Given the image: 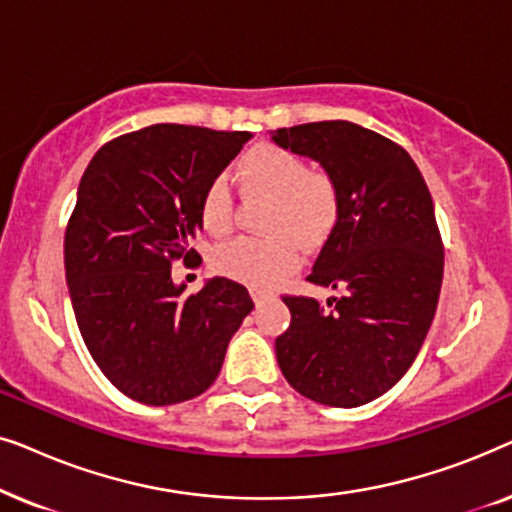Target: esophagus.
Instances as JSON below:
<instances>
[{"label":"esophagus","mask_w":512,"mask_h":512,"mask_svg":"<svg viewBox=\"0 0 512 512\" xmlns=\"http://www.w3.org/2000/svg\"><path fill=\"white\" fill-rule=\"evenodd\" d=\"M275 296L272 291H265V289H258V286H251V298L256 300V303H263V300H268Z\"/></svg>","instance_id":"34e87169"}]
</instances>
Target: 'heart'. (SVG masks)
Returning a JSON list of instances; mask_svg holds the SVG:
<instances>
[{
	"instance_id": "obj_1",
	"label": "heart",
	"mask_w": 512,
	"mask_h": 512,
	"mask_svg": "<svg viewBox=\"0 0 512 512\" xmlns=\"http://www.w3.org/2000/svg\"><path fill=\"white\" fill-rule=\"evenodd\" d=\"M244 193L270 198L263 230L268 237H240L214 251L212 265L223 277L268 289L298 268V244L319 249L335 230L340 191L328 172L310 170L305 158L282 146L261 144L237 163ZM200 223L209 235L233 228V195L226 179H212L200 198Z\"/></svg>"
}]
</instances>
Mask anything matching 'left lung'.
<instances>
[{
  "instance_id": "8db88e82",
  "label": "left lung",
  "mask_w": 512,
  "mask_h": 512,
  "mask_svg": "<svg viewBox=\"0 0 512 512\" xmlns=\"http://www.w3.org/2000/svg\"><path fill=\"white\" fill-rule=\"evenodd\" d=\"M270 135L338 184V223L307 282L345 291L326 307L317 298H282L291 326L275 340L277 363L310 401L366 405L408 373L436 314L443 242L431 193L408 151L356 123H305Z\"/></svg>"
}]
</instances>
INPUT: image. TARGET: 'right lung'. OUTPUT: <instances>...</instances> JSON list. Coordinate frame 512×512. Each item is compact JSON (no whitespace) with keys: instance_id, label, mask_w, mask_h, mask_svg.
<instances>
[{"instance_id":"obj_1","label":"right lung","mask_w":512,"mask_h":512,"mask_svg":"<svg viewBox=\"0 0 512 512\" xmlns=\"http://www.w3.org/2000/svg\"><path fill=\"white\" fill-rule=\"evenodd\" d=\"M251 132L158 123L104 144L83 172L65 233V275L90 356L125 396L191 401L212 387L254 300L207 279L193 296L172 263L195 261L200 198Z\"/></svg>"}]
</instances>
